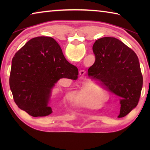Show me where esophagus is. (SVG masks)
Instances as JSON below:
<instances>
[{
  "instance_id": "esophagus-1",
  "label": "esophagus",
  "mask_w": 150,
  "mask_h": 150,
  "mask_svg": "<svg viewBox=\"0 0 150 150\" xmlns=\"http://www.w3.org/2000/svg\"><path fill=\"white\" fill-rule=\"evenodd\" d=\"M85 70H81L79 71V75L81 76H84L85 74Z\"/></svg>"
}]
</instances>
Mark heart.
Instances as JSON below:
<instances>
[{"label": "heart", "mask_w": 150, "mask_h": 150, "mask_svg": "<svg viewBox=\"0 0 150 150\" xmlns=\"http://www.w3.org/2000/svg\"><path fill=\"white\" fill-rule=\"evenodd\" d=\"M97 93L98 90L95 85L85 84L79 91L71 94V102L77 106L88 107L91 106L93 96Z\"/></svg>", "instance_id": "b5f03b06"}]
</instances>
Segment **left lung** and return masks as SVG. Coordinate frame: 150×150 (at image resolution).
Returning <instances> with one entry per match:
<instances>
[{
    "instance_id": "left-lung-1",
    "label": "left lung",
    "mask_w": 150,
    "mask_h": 150,
    "mask_svg": "<svg viewBox=\"0 0 150 150\" xmlns=\"http://www.w3.org/2000/svg\"><path fill=\"white\" fill-rule=\"evenodd\" d=\"M93 50L95 62L88 68V75L120 97L118 118L124 117L138 105L140 97L143 77L138 56L115 38L98 39Z\"/></svg>"
}]
</instances>
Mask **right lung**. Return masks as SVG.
I'll return each instance as SVG.
<instances>
[{"label": "right lung", "instance_id": "obj_1", "mask_svg": "<svg viewBox=\"0 0 150 150\" xmlns=\"http://www.w3.org/2000/svg\"><path fill=\"white\" fill-rule=\"evenodd\" d=\"M78 69L67 62L51 37L29 40L12 61L10 88L15 103L34 117L52 113L48 106L53 88L60 79L76 80Z\"/></svg>", "mask_w": 150, "mask_h": 150}]
</instances>
